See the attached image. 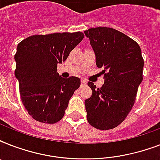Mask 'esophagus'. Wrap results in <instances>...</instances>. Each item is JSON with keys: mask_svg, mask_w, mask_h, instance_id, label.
I'll use <instances>...</instances> for the list:
<instances>
[{"mask_svg": "<svg viewBox=\"0 0 160 160\" xmlns=\"http://www.w3.org/2000/svg\"><path fill=\"white\" fill-rule=\"evenodd\" d=\"M87 84V81L85 80H81V85H86Z\"/></svg>", "mask_w": 160, "mask_h": 160, "instance_id": "34e87169", "label": "esophagus"}]
</instances>
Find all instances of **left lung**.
<instances>
[{"mask_svg": "<svg viewBox=\"0 0 160 160\" xmlns=\"http://www.w3.org/2000/svg\"><path fill=\"white\" fill-rule=\"evenodd\" d=\"M84 32L105 78L100 88L88 82L92 95L85 101L87 120L98 129H114L131 110L143 80L141 50L136 41L115 29L100 26Z\"/></svg>", "mask_w": 160, "mask_h": 160, "instance_id": "obj_1", "label": "left lung"}]
</instances>
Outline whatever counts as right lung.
Wrapping results in <instances>:
<instances>
[{
    "mask_svg": "<svg viewBox=\"0 0 160 160\" xmlns=\"http://www.w3.org/2000/svg\"><path fill=\"white\" fill-rule=\"evenodd\" d=\"M84 36L80 31L34 35L18 44L15 75L22 103L34 119L55 124L63 118L80 80L60 76L57 65L65 61Z\"/></svg>",
    "mask_w": 160,
    "mask_h": 160,
    "instance_id": "1",
    "label": "right lung"
}]
</instances>
